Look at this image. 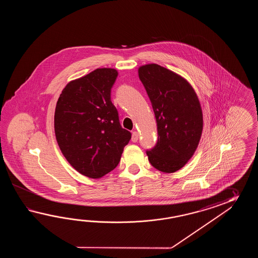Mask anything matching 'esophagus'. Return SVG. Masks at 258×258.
<instances>
[{
    "mask_svg": "<svg viewBox=\"0 0 258 258\" xmlns=\"http://www.w3.org/2000/svg\"><path fill=\"white\" fill-rule=\"evenodd\" d=\"M132 141L135 143L138 141V133L137 132H133V134H132Z\"/></svg>",
    "mask_w": 258,
    "mask_h": 258,
    "instance_id": "34e87169",
    "label": "esophagus"
}]
</instances>
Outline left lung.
I'll return each instance as SVG.
<instances>
[{"mask_svg": "<svg viewBox=\"0 0 258 258\" xmlns=\"http://www.w3.org/2000/svg\"><path fill=\"white\" fill-rule=\"evenodd\" d=\"M138 76L158 126V141L147 151L148 160L162 172H175L192 158L201 138L203 113L198 95L186 79L156 63L140 66Z\"/></svg>", "mask_w": 258, "mask_h": 258, "instance_id": "1", "label": "left lung"}]
</instances>
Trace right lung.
<instances>
[{
	"mask_svg": "<svg viewBox=\"0 0 258 258\" xmlns=\"http://www.w3.org/2000/svg\"><path fill=\"white\" fill-rule=\"evenodd\" d=\"M118 77L98 68L66 85L58 99L54 131L60 151L82 175L99 179L119 164L131 133L119 121L110 90Z\"/></svg>",
	"mask_w": 258,
	"mask_h": 258,
	"instance_id": "1",
	"label": "right lung"
}]
</instances>
